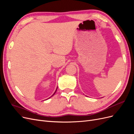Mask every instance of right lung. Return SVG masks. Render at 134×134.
Listing matches in <instances>:
<instances>
[{"label": "right lung", "instance_id": "add662e5", "mask_svg": "<svg viewBox=\"0 0 134 134\" xmlns=\"http://www.w3.org/2000/svg\"><path fill=\"white\" fill-rule=\"evenodd\" d=\"M57 89H58V87H57ZM57 89H56V90H57ZM56 91H55V93H54V94H52V96H54V94H55V93H56ZM52 96H51V97H52ZM51 97H50V98H51ZM48 98H47V99H48Z\"/></svg>", "mask_w": 134, "mask_h": 134}]
</instances>
